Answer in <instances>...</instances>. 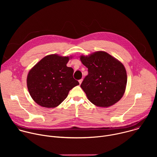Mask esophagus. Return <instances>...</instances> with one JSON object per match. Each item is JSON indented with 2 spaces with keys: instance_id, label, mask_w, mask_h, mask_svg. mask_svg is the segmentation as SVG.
Wrapping results in <instances>:
<instances>
[{
  "instance_id": "obj_1",
  "label": "esophagus",
  "mask_w": 157,
  "mask_h": 157,
  "mask_svg": "<svg viewBox=\"0 0 157 157\" xmlns=\"http://www.w3.org/2000/svg\"><path fill=\"white\" fill-rule=\"evenodd\" d=\"M82 81V79H79V84H81Z\"/></svg>"
}]
</instances>
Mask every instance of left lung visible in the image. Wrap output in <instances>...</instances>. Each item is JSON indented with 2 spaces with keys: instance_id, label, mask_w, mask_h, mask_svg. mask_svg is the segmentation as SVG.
Instances as JSON below:
<instances>
[{
  "instance_id": "left-lung-1",
  "label": "left lung",
  "mask_w": 157,
  "mask_h": 157,
  "mask_svg": "<svg viewBox=\"0 0 157 157\" xmlns=\"http://www.w3.org/2000/svg\"><path fill=\"white\" fill-rule=\"evenodd\" d=\"M80 59L88 69L81 84L88 99L103 107L118 102L124 94L127 80L122 63L104 52L81 56Z\"/></svg>"
}]
</instances>
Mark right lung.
<instances>
[{"label": "right lung", "mask_w": 157, "mask_h": 157, "mask_svg": "<svg viewBox=\"0 0 157 157\" xmlns=\"http://www.w3.org/2000/svg\"><path fill=\"white\" fill-rule=\"evenodd\" d=\"M69 59L68 56L48 55L29 71L27 87L38 105L55 107L67 98L71 89L79 84L73 78V69L66 66Z\"/></svg>", "instance_id": "right-lung-1"}]
</instances>
